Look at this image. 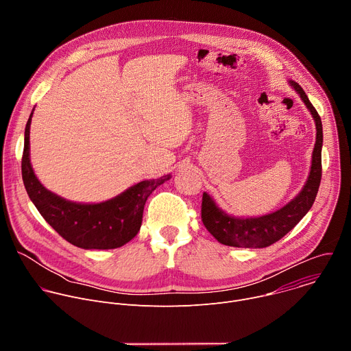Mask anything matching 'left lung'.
<instances>
[{
	"instance_id": "left-lung-1",
	"label": "left lung",
	"mask_w": 351,
	"mask_h": 351,
	"mask_svg": "<svg viewBox=\"0 0 351 351\" xmlns=\"http://www.w3.org/2000/svg\"><path fill=\"white\" fill-rule=\"evenodd\" d=\"M289 84L295 90V93L303 99L307 110L310 111L317 129L315 145L313 152L310 175L300 190V193L291 198L290 202L282 208L261 215V217H234L226 214L215 199L204 191L202 204V219L207 230L222 244L232 247L244 248H264L289 233L303 217L313 207L315 197L319 189L322 165H321V152H322V122L317 110L310 103V99L304 90L298 83L289 80Z\"/></svg>"
}]
</instances>
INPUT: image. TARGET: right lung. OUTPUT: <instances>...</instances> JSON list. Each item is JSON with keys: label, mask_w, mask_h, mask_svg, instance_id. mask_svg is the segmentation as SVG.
<instances>
[{"label": "right lung", "mask_w": 351, "mask_h": 351, "mask_svg": "<svg viewBox=\"0 0 351 351\" xmlns=\"http://www.w3.org/2000/svg\"><path fill=\"white\" fill-rule=\"evenodd\" d=\"M33 111L25 129L22 179L32 203L41 217L66 241L84 250L118 248L130 241L140 230L148 195L160 184L169 180L172 175L141 180L101 203L69 202L45 189L33 171L30 164Z\"/></svg>", "instance_id": "1"}]
</instances>
